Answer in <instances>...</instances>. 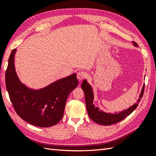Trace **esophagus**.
I'll use <instances>...</instances> for the list:
<instances>
[{
    "instance_id": "34e87169",
    "label": "esophagus",
    "mask_w": 156,
    "mask_h": 156,
    "mask_svg": "<svg viewBox=\"0 0 156 156\" xmlns=\"http://www.w3.org/2000/svg\"><path fill=\"white\" fill-rule=\"evenodd\" d=\"M85 77H86L85 72L80 71V72H78L77 73V78L79 81L82 80L84 78H85Z\"/></svg>"
}]
</instances>
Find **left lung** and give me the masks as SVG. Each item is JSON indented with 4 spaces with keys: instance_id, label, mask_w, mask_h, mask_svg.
Returning a JSON list of instances; mask_svg holds the SVG:
<instances>
[{
    "instance_id": "1",
    "label": "left lung",
    "mask_w": 156,
    "mask_h": 156,
    "mask_svg": "<svg viewBox=\"0 0 156 156\" xmlns=\"http://www.w3.org/2000/svg\"><path fill=\"white\" fill-rule=\"evenodd\" d=\"M133 44L135 47H137L138 46V45L135 41H133ZM81 87L84 92L86 106H87V112L90 118L94 122L100 125H111L123 120L125 118H126L127 116L130 115L131 112L137 108L138 103L140 102L141 99L144 95L145 84L143 86V88H142L141 94L140 95V98H139V100L137 101V103L133 106H131V107L128 108L127 109H125V111L119 112L118 113L116 112L115 114L107 113V112H105L101 111L99 108L95 107L94 105L93 104V91H92V87H90V85L88 83L87 80H84L82 82Z\"/></svg>"
}]
</instances>
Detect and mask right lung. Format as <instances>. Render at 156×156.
Returning <instances> with one entry per match:
<instances>
[{
    "label": "right lung",
    "instance_id": "1",
    "mask_svg": "<svg viewBox=\"0 0 156 156\" xmlns=\"http://www.w3.org/2000/svg\"><path fill=\"white\" fill-rule=\"evenodd\" d=\"M12 50L5 73V82L15 111L23 120L40 127L55 125L64 115L69 94L76 88V74L54 82L40 90H33L20 82L16 74Z\"/></svg>",
    "mask_w": 156,
    "mask_h": 156
}]
</instances>
